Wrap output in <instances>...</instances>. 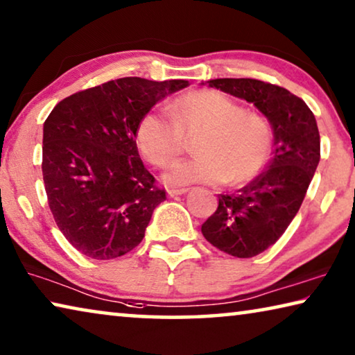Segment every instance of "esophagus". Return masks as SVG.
I'll list each match as a JSON object with an SVG mask.
<instances>
[{
    "label": "esophagus",
    "instance_id": "esophagus-1",
    "mask_svg": "<svg viewBox=\"0 0 355 355\" xmlns=\"http://www.w3.org/2000/svg\"><path fill=\"white\" fill-rule=\"evenodd\" d=\"M189 192V189H170L168 190V196H170V198H174V196H179V195H185Z\"/></svg>",
    "mask_w": 355,
    "mask_h": 355
}]
</instances>
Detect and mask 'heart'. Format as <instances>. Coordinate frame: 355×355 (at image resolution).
<instances>
[{
    "instance_id": "obj_1",
    "label": "heart",
    "mask_w": 355,
    "mask_h": 355,
    "mask_svg": "<svg viewBox=\"0 0 355 355\" xmlns=\"http://www.w3.org/2000/svg\"><path fill=\"white\" fill-rule=\"evenodd\" d=\"M173 119L146 112L136 128V141L152 165L165 168L182 154L185 136H196L192 160L179 162L165 174L173 187L190 184H244L263 170L271 149V133L263 119L214 90H196L171 103Z\"/></svg>"
}]
</instances>
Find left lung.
Masks as SVG:
<instances>
[{
	"instance_id": "obj_1",
	"label": "left lung",
	"mask_w": 355,
	"mask_h": 355,
	"mask_svg": "<svg viewBox=\"0 0 355 355\" xmlns=\"http://www.w3.org/2000/svg\"><path fill=\"white\" fill-rule=\"evenodd\" d=\"M209 87L259 109L268 119L275 150L268 168L246 187L219 195V206L201 233L212 246L238 259L272 246L297 216L320 160L314 114L302 98L257 79H211Z\"/></svg>"
}]
</instances>
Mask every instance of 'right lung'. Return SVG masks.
<instances>
[{
    "label": "right lung",
    "mask_w": 355,
    "mask_h": 355,
    "mask_svg": "<svg viewBox=\"0 0 355 355\" xmlns=\"http://www.w3.org/2000/svg\"><path fill=\"white\" fill-rule=\"evenodd\" d=\"M189 80H109L64 98L42 136V178L60 232L95 260L125 255L143 241L166 200L136 146L141 117Z\"/></svg>",
    "instance_id": "add662e5"
}]
</instances>
